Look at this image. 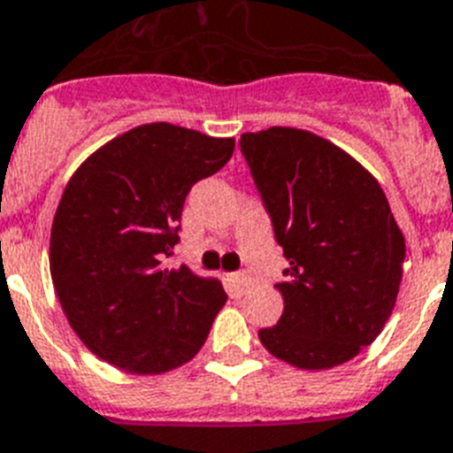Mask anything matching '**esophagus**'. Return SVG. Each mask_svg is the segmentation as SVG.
<instances>
[{
    "mask_svg": "<svg viewBox=\"0 0 453 453\" xmlns=\"http://www.w3.org/2000/svg\"><path fill=\"white\" fill-rule=\"evenodd\" d=\"M227 282H230L232 296H242V294L249 292V287L253 285L250 275H246V273H230L227 275Z\"/></svg>",
    "mask_w": 453,
    "mask_h": 453,
    "instance_id": "obj_1",
    "label": "esophagus"
}]
</instances>
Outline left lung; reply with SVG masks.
I'll use <instances>...</instances> for the list:
<instances>
[{"instance_id":"1","label":"left lung","mask_w":453,"mask_h":453,"mask_svg":"<svg viewBox=\"0 0 453 453\" xmlns=\"http://www.w3.org/2000/svg\"><path fill=\"white\" fill-rule=\"evenodd\" d=\"M282 246L285 310L259 330L269 353L328 369L372 344L403 278V234L379 182L317 134L271 127L239 141Z\"/></svg>"}]
</instances>
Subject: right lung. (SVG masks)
I'll return each instance as SVG.
<instances>
[{"label": "right lung", "instance_id": "add662e5", "mask_svg": "<svg viewBox=\"0 0 453 453\" xmlns=\"http://www.w3.org/2000/svg\"><path fill=\"white\" fill-rule=\"evenodd\" d=\"M232 152L234 139L150 123L77 168L54 216L50 271L70 326L97 357L164 373L200 351L227 296L168 257L191 187Z\"/></svg>", "mask_w": 453, "mask_h": 453}]
</instances>
